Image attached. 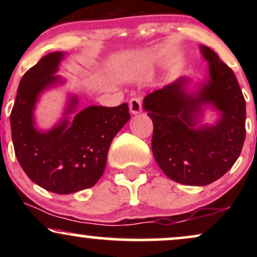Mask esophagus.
Listing matches in <instances>:
<instances>
[{"label":"esophagus","mask_w":257,"mask_h":257,"mask_svg":"<svg viewBox=\"0 0 257 257\" xmlns=\"http://www.w3.org/2000/svg\"><path fill=\"white\" fill-rule=\"evenodd\" d=\"M142 111V101L141 98L138 97H134L130 99V113L134 114H140Z\"/></svg>","instance_id":"34e87169"}]
</instances>
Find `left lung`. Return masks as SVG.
<instances>
[{
  "label": "left lung",
  "instance_id": "1",
  "mask_svg": "<svg viewBox=\"0 0 257 257\" xmlns=\"http://www.w3.org/2000/svg\"><path fill=\"white\" fill-rule=\"evenodd\" d=\"M207 61L203 79L179 77L146 96L143 109L153 120L152 149L174 182L203 186L215 182L237 159L245 140V99L230 67L210 48L200 45ZM213 111V124L204 122Z\"/></svg>",
  "mask_w": 257,
  "mask_h": 257
}]
</instances>
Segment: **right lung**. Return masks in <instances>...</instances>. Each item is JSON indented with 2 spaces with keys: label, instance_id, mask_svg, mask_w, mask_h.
<instances>
[{
  "label": "right lung",
  "instance_id": "add662e5",
  "mask_svg": "<svg viewBox=\"0 0 257 257\" xmlns=\"http://www.w3.org/2000/svg\"><path fill=\"white\" fill-rule=\"evenodd\" d=\"M66 55L65 51L48 54L24 74L11 113L12 140L21 168L38 186L60 195L97 183L111 141L130 120L127 103L78 110V96L67 93L59 121L48 130L38 127L35 111L42 95L66 83L56 74Z\"/></svg>",
  "mask_w": 257,
  "mask_h": 257
}]
</instances>
